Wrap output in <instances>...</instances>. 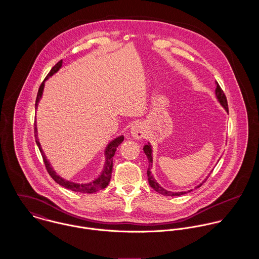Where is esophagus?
I'll return each instance as SVG.
<instances>
[{
  "instance_id": "34e87169",
  "label": "esophagus",
  "mask_w": 259,
  "mask_h": 259,
  "mask_svg": "<svg viewBox=\"0 0 259 259\" xmlns=\"http://www.w3.org/2000/svg\"><path fill=\"white\" fill-rule=\"evenodd\" d=\"M131 134H132V136L135 139H138V140H140V139H142V138H144L146 136L145 128L141 124H139V123H135V124L132 125Z\"/></svg>"
}]
</instances>
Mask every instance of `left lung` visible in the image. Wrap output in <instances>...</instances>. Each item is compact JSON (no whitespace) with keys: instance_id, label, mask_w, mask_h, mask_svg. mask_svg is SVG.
I'll return each mask as SVG.
<instances>
[{"instance_id":"left-lung-1","label":"left lung","mask_w":259,"mask_h":259,"mask_svg":"<svg viewBox=\"0 0 259 259\" xmlns=\"http://www.w3.org/2000/svg\"><path fill=\"white\" fill-rule=\"evenodd\" d=\"M215 97H217V99H218V101H219V103L221 104V106H222V108L225 110V111L228 113V107H227V101H226V97H225V95H224V93H223V91L222 90V88L220 87V84L217 82V89H215ZM144 151H145V153H146V155L148 156V171H147V174H148V184L149 185L156 191V192H158V193H161V194H163V195H167V196H179V195H182V194H185V193H187V192H189V191H191V190H187V191H179V192H174V191H168V190H166V189H164L163 187H161L160 185H158L157 183H156V181L154 180V178H153V176L151 175V171H150V168L152 167V162H153V160H152V148H151V145L148 143L147 145H145V147H144ZM212 172V170L210 171V174ZM209 174V175H210ZM209 175L207 176V178L209 177ZM207 178L201 183V184H199V185H197V186H195V188H198V187H200L202 184L207 180Z\"/></svg>"}]
</instances>
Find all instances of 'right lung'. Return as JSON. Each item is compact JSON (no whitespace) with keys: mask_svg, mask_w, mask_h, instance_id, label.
Instances as JSON below:
<instances>
[{"mask_svg":"<svg viewBox=\"0 0 259 259\" xmlns=\"http://www.w3.org/2000/svg\"><path fill=\"white\" fill-rule=\"evenodd\" d=\"M63 67V61H60L56 66H54L52 68V70L50 71V73L46 76V78L44 79V81L41 82V84L38 88L37 91V99H36V110L37 109V105L42 97V92H44V88H45V81L47 79H49V77H51L52 75L58 73L59 70ZM35 138H36V143H37V148L39 149L41 156L44 158V162L46 165V168L49 172V175L52 177V179L60 185L71 189L75 192H81V193H94L97 192L100 189H103L105 187H107L111 178V171H112V157L115 153L116 148H118V146L123 142V136L120 135L117 138H115L114 140H112L111 143H109V145L107 146V148L105 149V157H106V161H105V165L103 168V171L101 172V175L95 179L94 181L87 183V184H77V183H74L71 181H67L64 178H62L61 176H58L57 172L54 170L53 166L51 165V162L47 159L46 154L42 150V148L40 147L39 141L37 139V121L35 120Z\"/></svg>","mask_w":259,"mask_h":259,"instance_id":"obj_1","label":"right lung"}]
</instances>
